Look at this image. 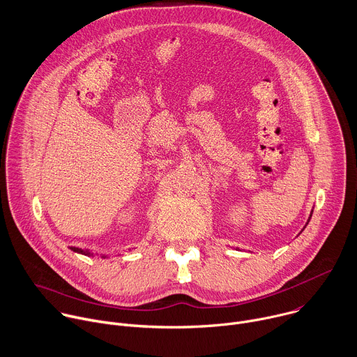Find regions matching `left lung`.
Instances as JSON below:
<instances>
[{
  "label": "left lung",
  "instance_id": "1",
  "mask_svg": "<svg viewBox=\"0 0 357 357\" xmlns=\"http://www.w3.org/2000/svg\"><path fill=\"white\" fill-rule=\"evenodd\" d=\"M310 218H311V217H310ZM308 222H310V221H308Z\"/></svg>",
  "mask_w": 357,
  "mask_h": 357
}]
</instances>
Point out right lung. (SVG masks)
Returning <instances> with one entry per match:
<instances>
[{"label":"right lung","instance_id":"right-lung-1","mask_svg":"<svg viewBox=\"0 0 357 357\" xmlns=\"http://www.w3.org/2000/svg\"><path fill=\"white\" fill-rule=\"evenodd\" d=\"M73 249L75 252H79V253H82V255H90L87 250H83V249H79V248H71Z\"/></svg>","mask_w":357,"mask_h":357}]
</instances>
